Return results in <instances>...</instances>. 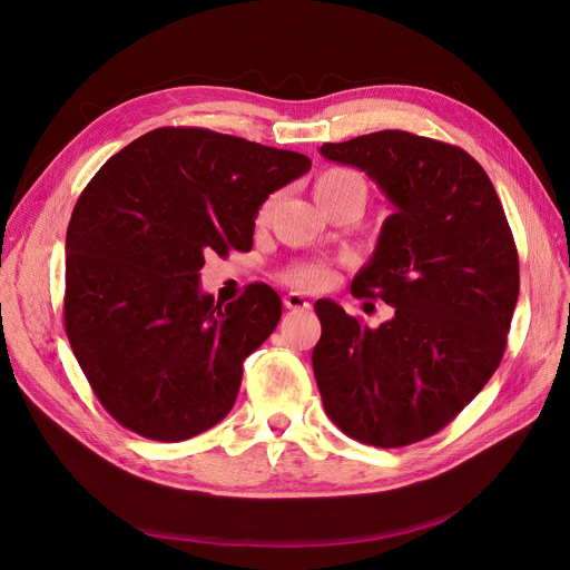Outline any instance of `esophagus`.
Instances as JSON below:
<instances>
[{
	"instance_id": "obj_1",
	"label": "esophagus",
	"mask_w": 570,
	"mask_h": 570,
	"mask_svg": "<svg viewBox=\"0 0 570 570\" xmlns=\"http://www.w3.org/2000/svg\"><path fill=\"white\" fill-rule=\"evenodd\" d=\"M284 305H286V309H309L312 305H309V301L305 295H301V293H288V295H284Z\"/></svg>"
}]
</instances>
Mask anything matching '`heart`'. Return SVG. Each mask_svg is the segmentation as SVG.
<instances>
[{"label":"heart","mask_w":570,"mask_h":570,"mask_svg":"<svg viewBox=\"0 0 570 570\" xmlns=\"http://www.w3.org/2000/svg\"><path fill=\"white\" fill-rule=\"evenodd\" d=\"M314 194L321 205H331V203H340L346 198L365 200L367 187H365V179L351 168H327L316 177ZM273 205H275V196H269L261 205L258 215H256L258 224H263L269 217V209H273ZM286 277H288V282L297 284V286L318 288V286H325L327 282H331V269H327L323 263H305V265L293 267Z\"/></svg>","instance_id":"b5f03b06"}]
</instances>
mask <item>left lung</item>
Here are the masks:
<instances>
[{"label": "left lung", "instance_id": "8db88e82", "mask_svg": "<svg viewBox=\"0 0 570 570\" xmlns=\"http://www.w3.org/2000/svg\"><path fill=\"white\" fill-rule=\"evenodd\" d=\"M393 203L353 295L381 297L367 327L318 301L312 365L325 413L351 439L397 448L445 428L501 363L520 261L488 173L455 145L385 129L321 145Z\"/></svg>", "mask_w": 570, "mask_h": 570}]
</instances>
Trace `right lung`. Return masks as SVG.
I'll use <instances>...</instances> for the list:
<instances>
[{
    "mask_svg": "<svg viewBox=\"0 0 570 570\" xmlns=\"http://www.w3.org/2000/svg\"><path fill=\"white\" fill-rule=\"evenodd\" d=\"M309 168L291 149L164 127L119 149L85 187L67 230L65 323L117 423L173 443L224 421L282 301L252 284L215 303L198 282L205 254L252 249L261 205Z\"/></svg>",
    "mask_w": 570,
    "mask_h": 570,
    "instance_id": "add662e5",
    "label": "right lung"
}]
</instances>
